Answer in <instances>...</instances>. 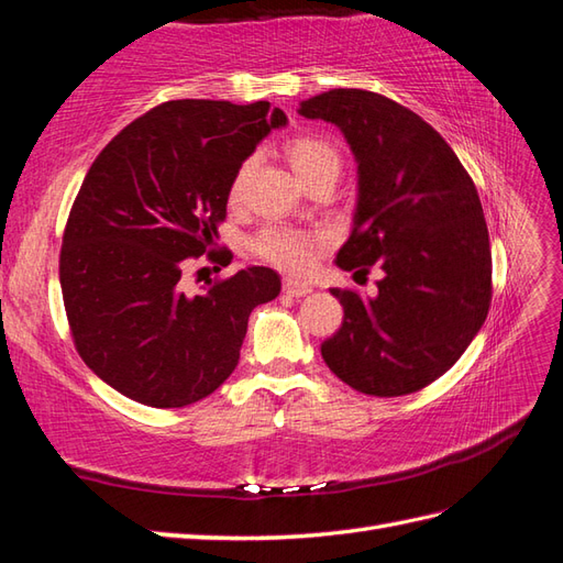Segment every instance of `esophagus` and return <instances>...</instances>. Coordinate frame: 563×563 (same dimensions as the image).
<instances>
[{"label": "esophagus", "instance_id": "1", "mask_svg": "<svg viewBox=\"0 0 563 563\" xmlns=\"http://www.w3.org/2000/svg\"><path fill=\"white\" fill-rule=\"evenodd\" d=\"M313 289L306 282H298V279H284V294L291 296V298H301L306 294H310Z\"/></svg>", "mask_w": 563, "mask_h": 563}]
</instances>
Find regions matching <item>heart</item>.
I'll return each mask as SVG.
<instances>
[{
  "instance_id": "obj_1",
  "label": "heart",
  "mask_w": 563,
  "mask_h": 563,
  "mask_svg": "<svg viewBox=\"0 0 563 563\" xmlns=\"http://www.w3.org/2000/svg\"><path fill=\"white\" fill-rule=\"evenodd\" d=\"M286 158L291 161L296 176L303 180V185L330 178L336 180L342 173V154L332 142L320 140V136H296L286 144ZM255 168V158H247L245 164L235 170L231 183V199H241L250 173ZM322 245H328V239L320 233L301 231L294 227H282V223H269L262 229L253 241L250 250L267 265L284 269V272H306L313 262V255Z\"/></svg>"
}]
</instances>
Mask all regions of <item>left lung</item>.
<instances>
[{
    "instance_id": "1",
    "label": "left lung",
    "mask_w": 563,
    "mask_h": 563,
    "mask_svg": "<svg viewBox=\"0 0 563 563\" xmlns=\"http://www.w3.org/2000/svg\"><path fill=\"white\" fill-rule=\"evenodd\" d=\"M298 112L336 124L358 161L354 231L336 265L383 269L373 298L332 289L344 320L320 346L324 364L358 393H417L455 364L489 313L492 247L477 187L429 122L380 93L332 89Z\"/></svg>"
}]
</instances>
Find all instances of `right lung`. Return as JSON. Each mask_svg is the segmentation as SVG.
<instances>
[{
	"mask_svg": "<svg viewBox=\"0 0 563 563\" xmlns=\"http://www.w3.org/2000/svg\"><path fill=\"white\" fill-rule=\"evenodd\" d=\"M286 124L267 101H168L130 122L96 156L59 250L62 298L84 364L134 402L185 407L239 366L253 308L277 298L279 274L247 267L187 294V262L209 250L235 170Z\"/></svg>",
	"mask_w": 563,
	"mask_h": 563,
	"instance_id": "obj_1",
	"label": "right lung"
}]
</instances>
